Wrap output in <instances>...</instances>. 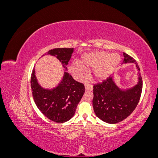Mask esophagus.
<instances>
[{
	"mask_svg": "<svg viewBox=\"0 0 158 158\" xmlns=\"http://www.w3.org/2000/svg\"><path fill=\"white\" fill-rule=\"evenodd\" d=\"M92 89H93V87L91 85H89V84H85V91H92Z\"/></svg>",
	"mask_w": 158,
	"mask_h": 158,
	"instance_id": "esophagus-1",
	"label": "esophagus"
}]
</instances>
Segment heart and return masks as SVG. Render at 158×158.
I'll return each instance as SVG.
<instances>
[{
	"instance_id": "obj_1",
	"label": "heart",
	"mask_w": 158,
	"mask_h": 158,
	"mask_svg": "<svg viewBox=\"0 0 158 158\" xmlns=\"http://www.w3.org/2000/svg\"><path fill=\"white\" fill-rule=\"evenodd\" d=\"M120 61L117 54L111 55L107 52H99L84 56L80 60V64L74 63L73 70L79 77L84 78L87 75L84 67L94 68V76L98 79H103L111 74Z\"/></svg>"
}]
</instances>
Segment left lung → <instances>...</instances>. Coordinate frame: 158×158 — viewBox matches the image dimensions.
<instances>
[{
  "label": "left lung",
  "instance_id": "obj_1",
  "mask_svg": "<svg viewBox=\"0 0 158 158\" xmlns=\"http://www.w3.org/2000/svg\"><path fill=\"white\" fill-rule=\"evenodd\" d=\"M123 63H135L140 70L132 56L125 52H123ZM142 90V80L140 74L135 86L124 91L117 86L113 76H110L102 82L94 85V111L96 116L104 122L110 124L121 122L130 115L136 107Z\"/></svg>",
  "mask_w": 158,
  "mask_h": 158
}]
</instances>
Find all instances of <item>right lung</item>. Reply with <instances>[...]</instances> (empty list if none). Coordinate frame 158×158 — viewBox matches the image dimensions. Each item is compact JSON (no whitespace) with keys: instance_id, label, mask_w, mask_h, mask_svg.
Listing matches in <instances>:
<instances>
[{"instance_id":"add662e5","label":"right lung","mask_w":158,"mask_h":158,"mask_svg":"<svg viewBox=\"0 0 158 158\" xmlns=\"http://www.w3.org/2000/svg\"><path fill=\"white\" fill-rule=\"evenodd\" d=\"M73 48H56L49 50L45 55L56 56L67 70ZM35 69L31 76V88L33 100L40 111L50 120L55 123H64L74 116L78 104L82 99L85 88L83 84L76 82L67 72H64L63 80L58 86L47 89L38 84Z\"/></svg>"}]
</instances>
